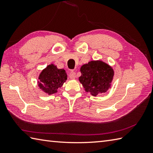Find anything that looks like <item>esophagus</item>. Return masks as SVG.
Wrapping results in <instances>:
<instances>
[{
  "label": "esophagus",
  "mask_w": 153,
  "mask_h": 153,
  "mask_svg": "<svg viewBox=\"0 0 153 153\" xmlns=\"http://www.w3.org/2000/svg\"><path fill=\"white\" fill-rule=\"evenodd\" d=\"M69 77L71 79H76V74L74 72V71H71V72L69 74Z\"/></svg>",
  "instance_id": "esophagus-1"
}]
</instances>
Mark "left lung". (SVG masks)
<instances>
[{
	"instance_id": "1",
	"label": "left lung",
	"mask_w": 153,
	"mask_h": 153,
	"mask_svg": "<svg viewBox=\"0 0 153 153\" xmlns=\"http://www.w3.org/2000/svg\"><path fill=\"white\" fill-rule=\"evenodd\" d=\"M79 77L87 93L94 97L106 93L111 88L114 71L112 68L101 60H92L80 68Z\"/></svg>"
}]
</instances>
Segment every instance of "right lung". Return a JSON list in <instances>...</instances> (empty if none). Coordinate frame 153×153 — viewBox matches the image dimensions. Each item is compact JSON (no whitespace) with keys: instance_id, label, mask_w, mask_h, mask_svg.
<instances>
[{"instance_id":"obj_1","label":"right lung","mask_w":153,"mask_h":153,"mask_svg":"<svg viewBox=\"0 0 153 153\" xmlns=\"http://www.w3.org/2000/svg\"><path fill=\"white\" fill-rule=\"evenodd\" d=\"M67 74L64 69H58L56 66L51 64L41 71L37 82L39 88L48 95L57 92L58 88L63 85L67 80Z\"/></svg>"}]
</instances>
